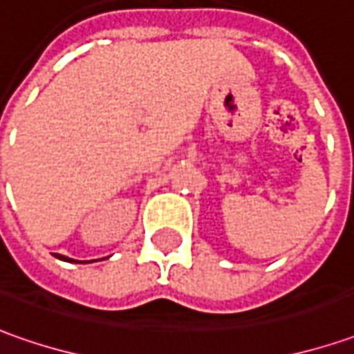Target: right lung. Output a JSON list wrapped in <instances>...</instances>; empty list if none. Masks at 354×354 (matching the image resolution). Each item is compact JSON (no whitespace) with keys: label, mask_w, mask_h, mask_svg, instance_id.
I'll return each mask as SVG.
<instances>
[{"label":"right lung","mask_w":354,"mask_h":354,"mask_svg":"<svg viewBox=\"0 0 354 354\" xmlns=\"http://www.w3.org/2000/svg\"><path fill=\"white\" fill-rule=\"evenodd\" d=\"M56 259H60V261H66V262H78V261H74V259H68V257H62V254H55Z\"/></svg>","instance_id":"1"}]
</instances>
